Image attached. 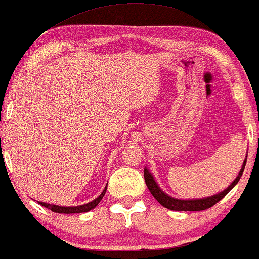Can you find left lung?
I'll return each instance as SVG.
<instances>
[{"instance_id":"obj_1","label":"left lung","mask_w":259,"mask_h":259,"mask_svg":"<svg viewBox=\"0 0 259 259\" xmlns=\"http://www.w3.org/2000/svg\"><path fill=\"white\" fill-rule=\"evenodd\" d=\"M246 158H245L243 166L238 174V176L236 177V180L233 181L232 183L228 186L226 189L220 191V193L215 194V195H211L208 197H203V199H191V200H183V199H176V197H172L170 195H167L166 193L160 189V187L158 186V183L156 182L154 180L153 175L150 172V170L145 167L144 169V179H145V183L147 188H149L150 193L152 194V196L156 199L158 202L162 204L163 207L167 208L170 210H180V211H199V210H204L208 209V208L213 207L214 204L219 202L221 199H224L225 196L230 193V190L236 186V184L239 182L241 175L244 172L245 165H246Z\"/></svg>"}]
</instances>
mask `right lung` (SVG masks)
<instances>
[{
	"label": "right lung",
	"instance_id": "add662e5",
	"mask_svg": "<svg viewBox=\"0 0 259 259\" xmlns=\"http://www.w3.org/2000/svg\"><path fill=\"white\" fill-rule=\"evenodd\" d=\"M107 190V186L105 187L102 193L100 194V196H97L95 200H93L92 202L82 204V206H73V207H63V206H57V204H50V203H45V202H39V204H41L42 207L49 208L50 210L55 211V213H59V214H76V213H87V211L92 210L95 208L97 204L100 203V201L102 200V197L105 196Z\"/></svg>",
	"mask_w": 259,
	"mask_h": 259
}]
</instances>
